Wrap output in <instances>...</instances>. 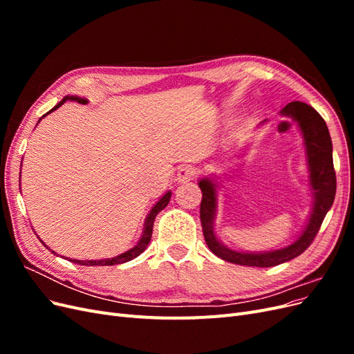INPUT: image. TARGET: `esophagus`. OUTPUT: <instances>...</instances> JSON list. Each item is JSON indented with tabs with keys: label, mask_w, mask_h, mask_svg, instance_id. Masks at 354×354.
<instances>
[{
	"label": "esophagus",
	"mask_w": 354,
	"mask_h": 354,
	"mask_svg": "<svg viewBox=\"0 0 354 354\" xmlns=\"http://www.w3.org/2000/svg\"><path fill=\"white\" fill-rule=\"evenodd\" d=\"M195 176H196V169L194 167L186 165V167L178 168L176 180L178 181V183H189V181L195 178Z\"/></svg>",
	"instance_id": "34e87169"
}]
</instances>
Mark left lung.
<instances>
[{
  "label": "left lung",
  "mask_w": 354,
  "mask_h": 354,
  "mask_svg": "<svg viewBox=\"0 0 354 354\" xmlns=\"http://www.w3.org/2000/svg\"><path fill=\"white\" fill-rule=\"evenodd\" d=\"M283 116H289L298 124L301 130L307 164L310 173V187L313 195V208L304 232L291 245L282 250L269 252H239L224 246L214 233V218L217 211V183L212 178H202L199 187L202 190L201 201V224L208 248L221 260L239 266L251 267H273L286 263L303 254L322 226L326 212L335 199L337 177L332 160V142L326 122L312 106L303 102L288 103L281 111ZM264 122V121H263ZM261 122V124H263Z\"/></svg>",
  "instance_id": "8db88e82"
}]
</instances>
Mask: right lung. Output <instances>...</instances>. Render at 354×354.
I'll use <instances>...</instances> for the list:
<instances>
[{
  "label": "right lung",
  "mask_w": 354,
  "mask_h": 354,
  "mask_svg": "<svg viewBox=\"0 0 354 354\" xmlns=\"http://www.w3.org/2000/svg\"><path fill=\"white\" fill-rule=\"evenodd\" d=\"M66 100H73V102H78V103H87V99H82V97H77V95H66L65 99H63L60 103H57L55 108H53L50 112H53V111H56L57 108H60V106L65 103ZM50 112H47L46 115H48ZM44 115V116H46ZM42 116V118H44ZM39 121H41V118H39ZM38 121V122H39ZM169 198H171V192H167V194L160 198L156 203H155V207L151 209V212H149V216L146 217V221H145V229H143V234H142V238H140V241L137 242V245L136 246H133L131 250H128V251H125V252H122L121 255H116V257H113V259H106V260H85V261H82V260H69V261H72V263H77V264H81V266H113V264H122V263H127V261H130V260H133V259H136V257H138L145 250H146V246L149 245V242H151V238H152V230H153V221H155V218H156V216H158V212H160L162 211L167 205H168V202H169ZM42 242V241H41ZM44 243V242H42ZM44 246L46 248H48V246L44 243ZM50 250V248H48ZM51 252H55V251H51ZM56 254V252H55Z\"/></svg>",
  "instance_id": "1"
}]
</instances>
